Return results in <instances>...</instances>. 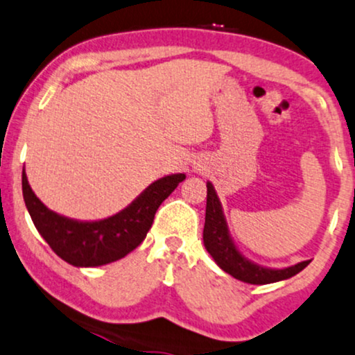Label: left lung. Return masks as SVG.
I'll return each instance as SVG.
<instances>
[{"label": "left lung", "instance_id": "obj_1", "mask_svg": "<svg viewBox=\"0 0 355 355\" xmlns=\"http://www.w3.org/2000/svg\"><path fill=\"white\" fill-rule=\"evenodd\" d=\"M202 237L207 252L211 253L216 263L225 273L232 275V277L240 279V282L250 284H268L291 278L306 268L309 261H311L306 260L283 270H271L247 260L237 250L234 242H232L229 230H227L224 214H222V205L218 202L216 189H214L211 182H207V205H205V224Z\"/></svg>", "mask_w": 355, "mask_h": 355}]
</instances>
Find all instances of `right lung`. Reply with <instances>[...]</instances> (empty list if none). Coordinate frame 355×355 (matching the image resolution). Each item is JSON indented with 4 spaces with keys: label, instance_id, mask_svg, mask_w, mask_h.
Here are the masks:
<instances>
[{
    "label": "right lung",
    "instance_id": "right-lung-1",
    "mask_svg": "<svg viewBox=\"0 0 355 355\" xmlns=\"http://www.w3.org/2000/svg\"><path fill=\"white\" fill-rule=\"evenodd\" d=\"M184 174L157 179L116 216L98 222H78L49 211L31 189L23 171V196L29 216L55 255L73 266H100L128 255L151 229L161 202L176 189Z\"/></svg>",
    "mask_w": 355,
    "mask_h": 355
}]
</instances>
